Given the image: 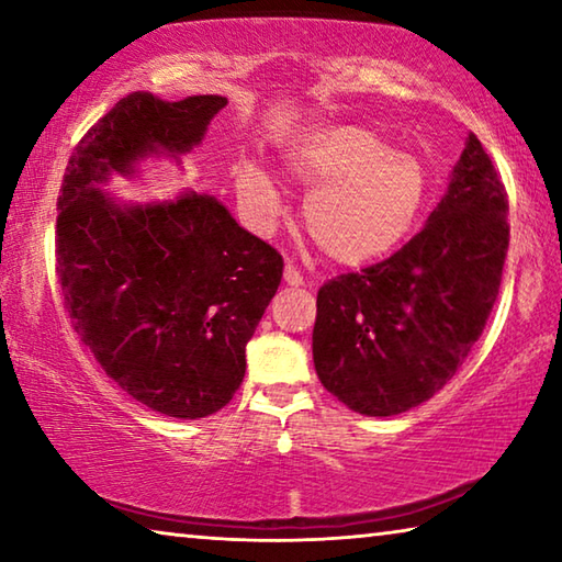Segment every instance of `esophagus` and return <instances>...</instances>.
<instances>
[{
    "label": "esophagus",
    "mask_w": 562,
    "mask_h": 562,
    "mask_svg": "<svg viewBox=\"0 0 562 562\" xmlns=\"http://www.w3.org/2000/svg\"><path fill=\"white\" fill-rule=\"evenodd\" d=\"M284 282H288V284H290V288H302V284H304V278H302V272H300L297 268H294V265H292V262H288V265H284Z\"/></svg>",
    "instance_id": "esophagus-1"
}]
</instances>
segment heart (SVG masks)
<instances>
[{"mask_svg": "<svg viewBox=\"0 0 562 562\" xmlns=\"http://www.w3.org/2000/svg\"><path fill=\"white\" fill-rule=\"evenodd\" d=\"M288 166L312 188L302 205L304 233L337 265L372 262L392 252L414 231L431 193L422 160L359 123L304 133ZM237 188L258 213H272L278 205V190L260 168L237 170Z\"/></svg>", "mask_w": 562, "mask_h": 562, "instance_id": "obj_1", "label": "heart"}]
</instances>
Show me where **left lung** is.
I'll use <instances>...</instances> for the list:
<instances>
[{
    "mask_svg": "<svg viewBox=\"0 0 562 562\" xmlns=\"http://www.w3.org/2000/svg\"><path fill=\"white\" fill-rule=\"evenodd\" d=\"M508 193L475 133L429 223L392 258L317 292L319 382L367 416L429 402L459 372L496 304L508 252Z\"/></svg>",
    "mask_w": 562,
    "mask_h": 562,
    "instance_id": "8db88e82",
    "label": "left lung"
}]
</instances>
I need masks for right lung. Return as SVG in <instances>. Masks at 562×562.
Returning a JSON list of instances; mask_svg holds the SVG:
<instances>
[{
	"instance_id": "add662e5",
	"label": "right lung",
	"mask_w": 562,
	"mask_h": 562,
	"mask_svg": "<svg viewBox=\"0 0 562 562\" xmlns=\"http://www.w3.org/2000/svg\"><path fill=\"white\" fill-rule=\"evenodd\" d=\"M225 103L128 93L76 144L56 201V274L74 329L123 392L176 418L215 414L240 389L282 255L211 195L123 211L93 186L156 148L186 154Z\"/></svg>"
}]
</instances>
